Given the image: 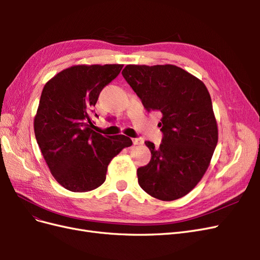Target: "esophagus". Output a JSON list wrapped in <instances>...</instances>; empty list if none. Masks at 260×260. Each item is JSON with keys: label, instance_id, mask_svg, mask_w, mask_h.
Instances as JSON below:
<instances>
[{"label": "esophagus", "instance_id": "esophagus-1", "mask_svg": "<svg viewBox=\"0 0 260 260\" xmlns=\"http://www.w3.org/2000/svg\"><path fill=\"white\" fill-rule=\"evenodd\" d=\"M132 142L135 145H142L144 141H143V139H141V138H136V139H132Z\"/></svg>", "mask_w": 260, "mask_h": 260}]
</instances>
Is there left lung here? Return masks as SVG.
Wrapping results in <instances>:
<instances>
[{"mask_svg": "<svg viewBox=\"0 0 260 260\" xmlns=\"http://www.w3.org/2000/svg\"><path fill=\"white\" fill-rule=\"evenodd\" d=\"M122 76L142 104L161 113L158 147L146 141L151 160L138 168L140 186L155 199L190 193L209 167L218 142L210 94L202 80L175 65H127Z\"/></svg>", "mask_w": 260, "mask_h": 260, "instance_id": "left-lung-1", "label": "left lung"}]
</instances>
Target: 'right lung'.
I'll return each instance as SVG.
<instances>
[{
	"label": "right lung",
	"instance_id": "right-lung-1",
	"mask_svg": "<svg viewBox=\"0 0 260 260\" xmlns=\"http://www.w3.org/2000/svg\"><path fill=\"white\" fill-rule=\"evenodd\" d=\"M123 65H74L45 83L35 116L39 147L54 179L72 192H88L106 179L116 155L132 145L123 135L92 130L91 109Z\"/></svg>",
	"mask_w": 260,
	"mask_h": 260
}]
</instances>
